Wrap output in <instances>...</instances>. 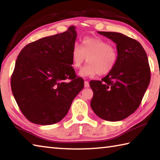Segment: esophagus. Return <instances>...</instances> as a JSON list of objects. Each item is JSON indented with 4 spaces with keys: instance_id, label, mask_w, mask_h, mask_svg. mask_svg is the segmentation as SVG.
I'll use <instances>...</instances> for the list:
<instances>
[{
    "instance_id": "esophagus-1",
    "label": "esophagus",
    "mask_w": 160,
    "mask_h": 160,
    "mask_svg": "<svg viewBox=\"0 0 160 160\" xmlns=\"http://www.w3.org/2000/svg\"><path fill=\"white\" fill-rule=\"evenodd\" d=\"M90 87V84H89L88 81H85V88H89Z\"/></svg>"
}]
</instances>
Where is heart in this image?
I'll return each instance as SVG.
<instances>
[{
  "label": "heart",
  "mask_w": 160,
  "mask_h": 160,
  "mask_svg": "<svg viewBox=\"0 0 160 160\" xmlns=\"http://www.w3.org/2000/svg\"><path fill=\"white\" fill-rule=\"evenodd\" d=\"M82 47L75 44L71 53L72 66L80 68L88 61V64L79 72L81 77L106 75L114 68L118 54L116 48L99 37H87L82 39Z\"/></svg>",
  "instance_id": "b5f03b06"
}]
</instances>
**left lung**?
<instances>
[{
    "label": "left lung",
    "mask_w": 160,
    "mask_h": 160,
    "mask_svg": "<svg viewBox=\"0 0 160 160\" xmlns=\"http://www.w3.org/2000/svg\"><path fill=\"white\" fill-rule=\"evenodd\" d=\"M116 44L118 58L112 71L102 80H92L90 106L104 120L118 121L135 112L150 81V68L140 43L118 32H97Z\"/></svg>",
    "instance_id": "1"
}]
</instances>
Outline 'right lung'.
<instances>
[{"mask_svg": "<svg viewBox=\"0 0 160 160\" xmlns=\"http://www.w3.org/2000/svg\"><path fill=\"white\" fill-rule=\"evenodd\" d=\"M76 37L75 27L70 26L63 33L26 45L19 53L11 77L12 92L32 123L59 122L83 89V79L71 66Z\"/></svg>", "mask_w": 160, "mask_h": 160, "instance_id": "1", "label": "right lung"}]
</instances>
